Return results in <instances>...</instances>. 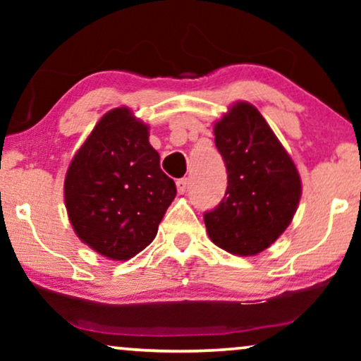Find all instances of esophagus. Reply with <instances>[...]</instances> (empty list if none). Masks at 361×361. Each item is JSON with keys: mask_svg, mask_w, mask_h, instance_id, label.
I'll use <instances>...</instances> for the list:
<instances>
[{"mask_svg": "<svg viewBox=\"0 0 361 361\" xmlns=\"http://www.w3.org/2000/svg\"><path fill=\"white\" fill-rule=\"evenodd\" d=\"M176 185H177V192H179V194L182 195V194H185L187 192V187H189V179H179L176 182Z\"/></svg>", "mask_w": 361, "mask_h": 361, "instance_id": "obj_1", "label": "esophagus"}]
</instances>
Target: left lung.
I'll use <instances>...</instances> for the list:
<instances>
[{"label":"left lung","mask_w":361,"mask_h":361,"mask_svg":"<svg viewBox=\"0 0 361 361\" xmlns=\"http://www.w3.org/2000/svg\"><path fill=\"white\" fill-rule=\"evenodd\" d=\"M214 133L228 187L220 204L204 214L207 233L231 255H258L293 221L302 194L298 167L251 103H235Z\"/></svg>","instance_id":"8db88e82"}]
</instances>
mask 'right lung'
<instances>
[{"instance_id":"1","label":"right lung","mask_w":361,"mask_h":361,"mask_svg":"<svg viewBox=\"0 0 361 361\" xmlns=\"http://www.w3.org/2000/svg\"><path fill=\"white\" fill-rule=\"evenodd\" d=\"M147 130L128 108L110 110L67 169L63 199L73 231L110 259L145 250L177 194Z\"/></svg>"}]
</instances>
